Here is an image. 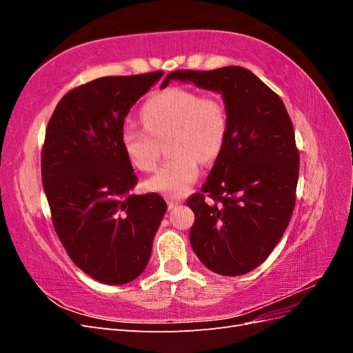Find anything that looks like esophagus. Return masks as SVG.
I'll list each match as a JSON object with an SVG mask.
<instances>
[{
	"instance_id": "34e87169",
	"label": "esophagus",
	"mask_w": 353,
	"mask_h": 353,
	"mask_svg": "<svg viewBox=\"0 0 353 353\" xmlns=\"http://www.w3.org/2000/svg\"><path fill=\"white\" fill-rule=\"evenodd\" d=\"M178 205H181V200H172V199H168V208L169 209H174Z\"/></svg>"
}]
</instances>
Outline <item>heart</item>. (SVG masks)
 I'll use <instances>...</instances> for the list:
<instances>
[{"label":"heart","instance_id":"heart-1","mask_svg":"<svg viewBox=\"0 0 353 353\" xmlns=\"http://www.w3.org/2000/svg\"><path fill=\"white\" fill-rule=\"evenodd\" d=\"M144 126L126 123L121 144L140 170L154 169L159 140L168 135L172 154L148 179V188L169 197L185 194L200 174V160L210 162L223 147L228 117L225 105L213 94L172 87L157 92L143 105Z\"/></svg>","mask_w":353,"mask_h":353}]
</instances>
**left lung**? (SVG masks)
<instances>
[{
  "label": "left lung",
  "instance_id": "left-lung-1",
  "mask_svg": "<svg viewBox=\"0 0 353 353\" xmlns=\"http://www.w3.org/2000/svg\"><path fill=\"white\" fill-rule=\"evenodd\" d=\"M170 81L221 94L228 128L225 143L201 191L187 200L196 219L190 243L208 270L248 274L268 258L290 222L296 203L299 152L281 99L250 70L227 66L178 70Z\"/></svg>",
  "mask_w": 353,
  "mask_h": 353
}]
</instances>
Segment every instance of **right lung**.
<instances>
[{
  "label": "right lung",
  "mask_w": 353,
  "mask_h": 353,
  "mask_svg": "<svg viewBox=\"0 0 353 353\" xmlns=\"http://www.w3.org/2000/svg\"><path fill=\"white\" fill-rule=\"evenodd\" d=\"M163 72L104 77L69 91L47 126L42 185L52 223L73 263L104 284L145 270L168 209L156 193L137 196L121 144L125 117Z\"/></svg>",
  "instance_id": "add662e5"
}]
</instances>
